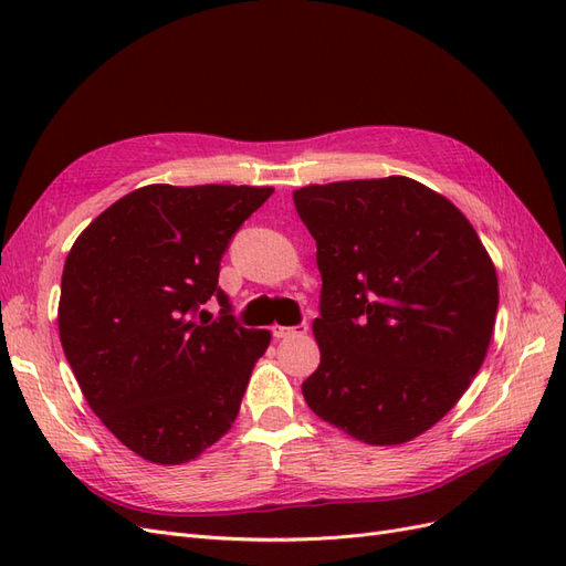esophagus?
<instances>
[{"label": "esophagus", "mask_w": 566, "mask_h": 566, "mask_svg": "<svg viewBox=\"0 0 566 566\" xmlns=\"http://www.w3.org/2000/svg\"><path fill=\"white\" fill-rule=\"evenodd\" d=\"M273 337L276 339H283V337H297V335H306L310 333V323L302 321L297 325H273L271 328Z\"/></svg>", "instance_id": "34e87169"}]
</instances>
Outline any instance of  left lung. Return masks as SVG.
<instances>
[{
  "label": "left lung",
  "mask_w": 566,
  "mask_h": 566,
  "mask_svg": "<svg viewBox=\"0 0 566 566\" xmlns=\"http://www.w3.org/2000/svg\"><path fill=\"white\" fill-rule=\"evenodd\" d=\"M293 200L323 281L304 401L373 447L410 441L484 364L499 312L491 256L453 202L408 177L314 184Z\"/></svg>",
  "instance_id": "left-lung-1"
}]
</instances>
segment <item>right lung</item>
I'll return each mask as SVG.
<instances>
[{
	"label": "right lung",
	"instance_id": "1",
	"mask_svg": "<svg viewBox=\"0 0 566 566\" xmlns=\"http://www.w3.org/2000/svg\"><path fill=\"white\" fill-rule=\"evenodd\" d=\"M269 186L150 184L67 252L59 333L84 399L129 451L181 465L229 432L269 331L243 328L221 256ZM220 302L212 319L201 310Z\"/></svg>",
	"mask_w": 566,
	"mask_h": 566
}]
</instances>
